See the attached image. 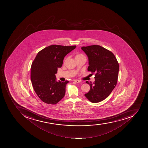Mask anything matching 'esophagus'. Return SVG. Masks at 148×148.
Instances as JSON below:
<instances>
[{"instance_id": "1", "label": "esophagus", "mask_w": 148, "mask_h": 148, "mask_svg": "<svg viewBox=\"0 0 148 148\" xmlns=\"http://www.w3.org/2000/svg\"><path fill=\"white\" fill-rule=\"evenodd\" d=\"M74 82H76V83H80L81 82V81L79 80H73Z\"/></svg>"}]
</instances>
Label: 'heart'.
Returning <instances> with one entry per match:
<instances>
[{"mask_svg":"<svg viewBox=\"0 0 148 148\" xmlns=\"http://www.w3.org/2000/svg\"><path fill=\"white\" fill-rule=\"evenodd\" d=\"M82 57H85L83 54H77L76 55L75 58L76 59L78 58H82Z\"/></svg>","mask_w":148,"mask_h":148,"instance_id":"heart-1","label":"heart"}]
</instances>
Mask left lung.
I'll list each match as a JSON object with an SVG mask.
<instances>
[{
    "label": "left lung",
    "mask_w": 148,
    "mask_h": 148,
    "mask_svg": "<svg viewBox=\"0 0 148 148\" xmlns=\"http://www.w3.org/2000/svg\"><path fill=\"white\" fill-rule=\"evenodd\" d=\"M89 60L87 70L95 73V81H86L90 90L84 94L92 103H98L106 99L117 83L119 65L114 54L99 45L82 47L81 48Z\"/></svg>",
    "instance_id": "1"
}]
</instances>
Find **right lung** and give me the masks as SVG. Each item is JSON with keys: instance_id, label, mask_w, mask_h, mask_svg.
<instances>
[{"instance_id": "1", "label": "right lung", "mask_w": 148, "mask_h": 148, "mask_svg": "<svg viewBox=\"0 0 148 148\" xmlns=\"http://www.w3.org/2000/svg\"><path fill=\"white\" fill-rule=\"evenodd\" d=\"M76 47L53 45L37 54L31 67V80L34 91L43 102L54 105L64 98L69 81H56L55 74L58 68L62 66L65 56Z\"/></svg>"}]
</instances>
